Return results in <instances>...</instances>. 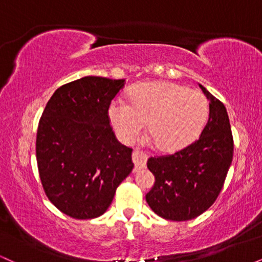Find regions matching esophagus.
Listing matches in <instances>:
<instances>
[{
  "instance_id": "34e87169",
  "label": "esophagus",
  "mask_w": 262,
  "mask_h": 262,
  "mask_svg": "<svg viewBox=\"0 0 262 262\" xmlns=\"http://www.w3.org/2000/svg\"><path fill=\"white\" fill-rule=\"evenodd\" d=\"M146 160H148V155L145 152L140 151V150H134L133 151V162L135 165V169L141 170L146 166Z\"/></svg>"
}]
</instances>
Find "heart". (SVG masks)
Returning a JSON list of instances; mask_svg holds the SVG:
<instances>
[{"mask_svg": "<svg viewBox=\"0 0 262 262\" xmlns=\"http://www.w3.org/2000/svg\"><path fill=\"white\" fill-rule=\"evenodd\" d=\"M130 103L117 98L110 103L108 118L118 139L133 144L148 122L156 146L165 152L181 150L202 133L209 103L196 90L167 81H145L129 93Z\"/></svg>", "mask_w": 262, "mask_h": 262, "instance_id": "heart-1", "label": "heart"}]
</instances>
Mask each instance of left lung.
<instances>
[{
	"instance_id": "left-lung-1",
	"label": "left lung",
	"mask_w": 262,
	"mask_h": 262,
	"mask_svg": "<svg viewBox=\"0 0 262 262\" xmlns=\"http://www.w3.org/2000/svg\"><path fill=\"white\" fill-rule=\"evenodd\" d=\"M209 117L198 140L172 155L150 158L155 176L146 202L158 215L183 222L198 217L214 203L233 160V135L227 108L206 87Z\"/></svg>"
}]
</instances>
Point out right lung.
<instances>
[{"instance_id":"right-lung-1","label":"right lung","mask_w":262,"mask_h":262,"mask_svg":"<svg viewBox=\"0 0 262 262\" xmlns=\"http://www.w3.org/2000/svg\"><path fill=\"white\" fill-rule=\"evenodd\" d=\"M125 80L85 76L59 87L37 132V162L45 193L75 219L97 218L133 170L132 149L116 139L108 107Z\"/></svg>"}]
</instances>
